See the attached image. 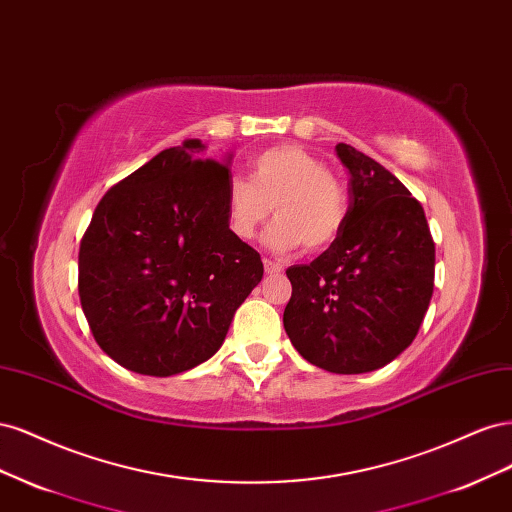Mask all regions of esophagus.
<instances>
[{"mask_svg":"<svg viewBox=\"0 0 512 512\" xmlns=\"http://www.w3.org/2000/svg\"><path fill=\"white\" fill-rule=\"evenodd\" d=\"M262 265H265L267 273H280V271H284V267L280 265V262L269 260V258H262Z\"/></svg>","mask_w":512,"mask_h":512,"instance_id":"1","label":"esophagus"}]
</instances>
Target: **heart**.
Returning <instances> with one entry per match:
<instances>
[{"label": "heart", "mask_w": 512, "mask_h": 512, "mask_svg": "<svg viewBox=\"0 0 512 512\" xmlns=\"http://www.w3.org/2000/svg\"><path fill=\"white\" fill-rule=\"evenodd\" d=\"M275 215L269 232L277 250L299 243L309 252L329 247L346 226L348 192L329 166L301 145L269 147L252 160L250 179L226 185L228 228L237 239H252Z\"/></svg>", "instance_id": "b5f03b06"}]
</instances>
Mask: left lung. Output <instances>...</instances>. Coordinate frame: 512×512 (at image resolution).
I'll return each instance as SVG.
<instances>
[{
    "label": "left lung",
    "instance_id": "left-lung-1",
    "mask_svg": "<svg viewBox=\"0 0 512 512\" xmlns=\"http://www.w3.org/2000/svg\"><path fill=\"white\" fill-rule=\"evenodd\" d=\"M335 149L350 173L348 220L327 252L286 271L284 329L312 365L365 374L391 363L421 329L436 245L404 183L359 149Z\"/></svg>",
    "mask_w": 512,
    "mask_h": 512
}]
</instances>
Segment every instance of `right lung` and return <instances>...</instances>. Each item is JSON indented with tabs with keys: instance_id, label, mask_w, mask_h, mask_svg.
Masks as SVG:
<instances>
[{
	"instance_id": "1",
	"label": "right lung",
	"mask_w": 512,
	"mask_h": 512,
	"mask_svg": "<svg viewBox=\"0 0 512 512\" xmlns=\"http://www.w3.org/2000/svg\"><path fill=\"white\" fill-rule=\"evenodd\" d=\"M192 138L160 151L98 203L79 247V297L98 346L136 374L175 376L218 352L262 280L228 228V162Z\"/></svg>"
}]
</instances>
